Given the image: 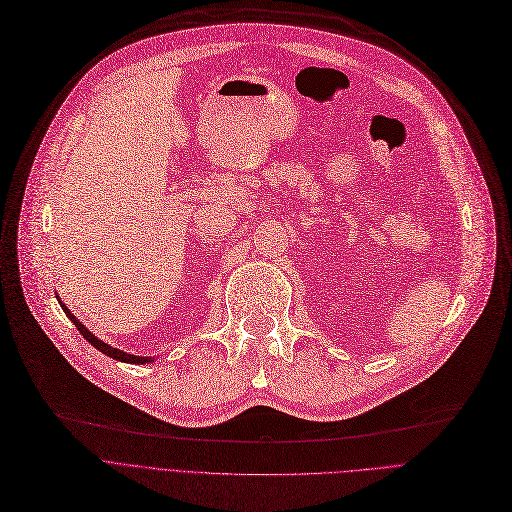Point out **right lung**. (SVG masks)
<instances>
[{"instance_id": "1", "label": "right lung", "mask_w": 512, "mask_h": 512, "mask_svg": "<svg viewBox=\"0 0 512 512\" xmlns=\"http://www.w3.org/2000/svg\"><path fill=\"white\" fill-rule=\"evenodd\" d=\"M60 306H62V310L66 312V316L68 319L75 323V327L79 329V333L87 339V342L93 346V348H97L100 350L102 354H106V356H110V358H116V360H120V362H131V364H145V362H152V356H133V354H127V352H123V350H118V348H112V346H108V344H104L102 339H97L83 323H79V319L75 314H72L62 302H60Z\"/></svg>"}]
</instances>
